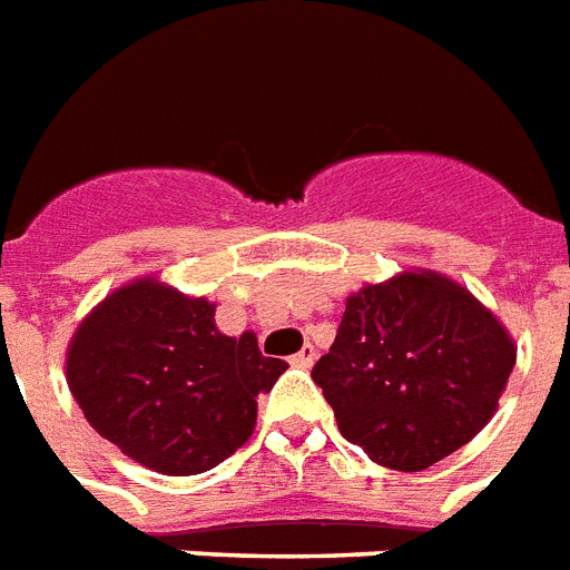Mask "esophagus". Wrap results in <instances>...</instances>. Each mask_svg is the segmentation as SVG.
I'll use <instances>...</instances> for the list:
<instances>
[{
	"label": "esophagus",
	"mask_w": 570,
	"mask_h": 570,
	"mask_svg": "<svg viewBox=\"0 0 570 570\" xmlns=\"http://www.w3.org/2000/svg\"><path fill=\"white\" fill-rule=\"evenodd\" d=\"M314 358H317V352H314V346H312V343H305L303 350L296 352L294 358H291V364H294V366H299V370H308V366L314 364Z\"/></svg>",
	"instance_id": "1"
}]
</instances>
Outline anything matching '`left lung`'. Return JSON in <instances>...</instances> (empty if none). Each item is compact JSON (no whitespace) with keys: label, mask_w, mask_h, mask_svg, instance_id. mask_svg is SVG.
Segmentation results:
<instances>
[{"label":"left lung","mask_w":570,"mask_h":570,"mask_svg":"<svg viewBox=\"0 0 570 570\" xmlns=\"http://www.w3.org/2000/svg\"><path fill=\"white\" fill-rule=\"evenodd\" d=\"M512 366L504 323L460 282L420 267L346 296L312 379L366 458L422 472L489 425Z\"/></svg>","instance_id":"1"}]
</instances>
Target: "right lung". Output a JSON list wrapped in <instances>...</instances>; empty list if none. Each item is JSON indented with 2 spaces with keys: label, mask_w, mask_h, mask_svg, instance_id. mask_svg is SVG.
Wrapping results in <instances>:
<instances>
[{
  "label": "right lung",
  "mask_w": 570,
  "mask_h": 570,
  "mask_svg": "<svg viewBox=\"0 0 570 570\" xmlns=\"http://www.w3.org/2000/svg\"><path fill=\"white\" fill-rule=\"evenodd\" d=\"M288 370L253 332L224 335L215 303L157 276L110 291L66 346V384L87 422L150 472H209L256 428L258 393Z\"/></svg>",
  "instance_id": "obj_1"
}]
</instances>
